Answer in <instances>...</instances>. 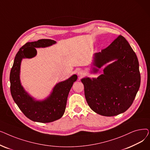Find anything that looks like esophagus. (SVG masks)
<instances>
[{
    "instance_id": "1",
    "label": "esophagus",
    "mask_w": 150,
    "mask_h": 150,
    "mask_svg": "<svg viewBox=\"0 0 150 150\" xmlns=\"http://www.w3.org/2000/svg\"><path fill=\"white\" fill-rule=\"evenodd\" d=\"M78 75L80 77H81V76H83V75H84V74H85V72H84V70H78Z\"/></svg>"
}]
</instances>
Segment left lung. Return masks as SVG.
Masks as SVG:
<instances>
[{
    "label": "left lung",
    "mask_w": 150,
    "mask_h": 150,
    "mask_svg": "<svg viewBox=\"0 0 150 150\" xmlns=\"http://www.w3.org/2000/svg\"><path fill=\"white\" fill-rule=\"evenodd\" d=\"M97 78L84 77V95L91 109L101 115L111 117L125 112L131 106L140 85L137 57L128 42L120 35L106 49L93 54L92 73Z\"/></svg>",
    "instance_id": "8db88e82"
}]
</instances>
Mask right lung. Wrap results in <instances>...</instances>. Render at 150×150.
<instances>
[{"label":"right lung","mask_w":150,"mask_h":150,"mask_svg":"<svg viewBox=\"0 0 150 150\" xmlns=\"http://www.w3.org/2000/svg\"><path fill=\"white\" fill-rule=\"evenodd\" d=\"M56 43L55 41L47 39L27 42L16 55L10 72L11 96L23 114L34 122L49 123L62 117L65 112L69 93L78 78L74 74L66 80L56 84L49 96L42 100H36L23 88L20 80L22 59L35 57L37 54L36 48H45Z\"/></svg>","instance_id":"1"}]
</instances>
